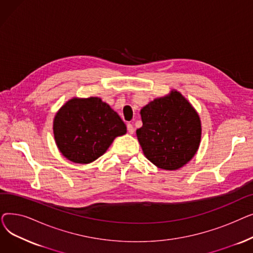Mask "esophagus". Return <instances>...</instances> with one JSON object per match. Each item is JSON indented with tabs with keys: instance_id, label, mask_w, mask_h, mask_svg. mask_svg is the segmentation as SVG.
Returning <instances> with one entry per match:
<instances>
[{
	"instance_id": "esophagus-1",
	"label": "esophagus",
	"mask_w": 253,
	"mask_h": 253,
	"mask_svg": "<svg viewBox=\"0 0 253 253\" xmlns=\"http://www.w3.org/2000/svg\"><path fill=\"white\" fill-rule=\"evenodd\" d=\"M127 130H128V132H129L130 134H133L134 133V127H133V125H132L131 123L127 124Z\"/></svg>"
}]
</instances>
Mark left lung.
I'll return each mask as SVG.
<instances>
[{
	"mask_svg": "<svg viewBox=\"0 0 253 253\" xmlns=\"http://www.w3.org/2000/svg\"><path fill=\"white\" fill-rule=\"evenodd\" d=\"M142 127L136 135L144 156L157 167L176 170L195 156L201 123L192 104L179 92L157 98L140 111Z\"/></svg>",
	"mask_w": 253,
	"mask_h": 253,
	"instance_id": "1",
	"label": "left lung"
}]
</instances>
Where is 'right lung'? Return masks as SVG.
<instances>
[{"label":"right lung","instance_id":"right-lung-1","mask_svg":"<svg viewBox=\"0 0 253 253\" xmlns=\"http://www.w3.org/2000/svg\"><path fill=\"white\" fill-rule=\"evenodd\" d=\"M53 131L61 154L75 163L88 164L126 133L120 116L98 97L73 98L58 111Z\"/></svg>","mask_w":253,"mask_h":253}]
</instances>
